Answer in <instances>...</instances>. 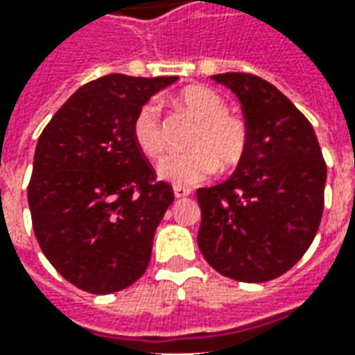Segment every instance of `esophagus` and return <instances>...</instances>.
Listing matches in <instances>:
<instances>
[{
  "instance_id": "1",
  "label": "esophagus",
  "mask_w": 355,
  "mask_h": 355,
  "mask_svg": "<svg viewBox=\"0 0 355 355\" xmlns=\"http://www.w3.org/2000/svg\"><path fill=\"white\" fill-rule=\"evenodd\" d=\"M173 192H175V198H186V196H190V193H192V190H190V188H186V186L175 184L173 186Z\"/></svg>"
}]
</instances>
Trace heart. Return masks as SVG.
Listing matches in <instances>:
<instances>
[{
  "label": "heart",
  "instance_id": "b5f03b06",
  "mask_svg": "<svg viewBox=\"0 0 355 355\" xmlns=\"http://www.w3.org/2000/svg\"><path fill=\"white\" fill-rule=\"evenodd\" d=\"M178 101L200 119L190 139L188 152L169 154L159 163V177L175 184H196L216 171L238 167L249 148V129L239 116L228 112L220 94L209 87L193 85L178 94ZM131 135L135 144L148 157L157 159L167 148L162 121V106L155 98L140 104L132 117Z\"/></svg>",
  "mask_w": 355,
  "mask_h": 355
}]
</instances>
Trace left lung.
I'll return each instance as SVG.
<instances>
[{
  "label": "left lung",
  "mask_w": 355,
  "mask_h": 355,
  "mask_svg": "<svg viewBox=\"0 0 355 355\" xmlns=\"http://www.w3.org/2000/svg\"><path fill=\"white\" fill-rule=\"evenodd\" d=\"M213 80L238 94L249 148L228 180L198 190V245L218 274L270 282L312 245L323 215L327 165L310 121L272 83L243 72Z\"/></svg>",
  "instance_id": "1"
}]
</instances>
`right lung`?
<instances>
[{
	"label": "right lung",
	"mask_w": 355,
	"mask_h": 355,
	"mask_svg": "<svg viewBox=\"0 0 355 355\" xmlns=\"http://www.w3.org/2000/svg\"><path fill=\"white\" fill-rule=\"evenodd\" d=\"M175 81L123 73L89 81L37 140L32 226L47 261L78 289L108 295L146 272L175 193L135 144L131 123L140 104Z\"/></svg>",
	"instance_id": "obj_1"
}]
</instances>
